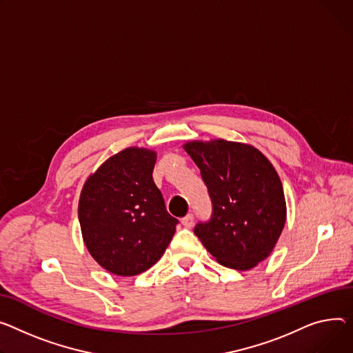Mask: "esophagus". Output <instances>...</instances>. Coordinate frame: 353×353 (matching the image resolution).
Returning a JSON list of instances; mask_svg holds the SVG:
<instances>
[{
	"label": "esophagus",
	"instance_id": "esophagus-1",
	"mask_svg": "<svg viewBox=\"0 0 353 353\" xmlns=\"http://www.w3.org/2000/svg\"><path fill=\"white\" fill-rule=\"evenodd\" d=\"M181 224H183L185 228H192L193 224H194V216H193L192 213L187 214L185 217L181 219Z\"/></svg>",
	"mask_w": 353,
	"mask_h": 353
}]
</instances>
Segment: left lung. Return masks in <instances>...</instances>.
I'll return each instance as SVG.
<instances>
[{"label":"left lung","mask_w":353,"mask_h":353,"mask_svg":"<svg viewBox=\"0 0 353 353\" xmlns=\"http://www.w3.org/2000/svg\"><path fill=\"white\" fill-rule=\"evenodd\" d=\"M200 169L213 205L194 234L228 268L245 271L274 250L287 220L283 183L270 160L254 146L224 139L184 146Z\"/></svg>","instance_id":"obj_1"}]
</instances>
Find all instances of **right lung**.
Masks as SVG:
<instances>
[{"mask_svg": "<svg viewBox=\"0 0 353 353\" xmlns=\"http://www.w3.org/2000/svg\"><path fill=\"white\" fill-rule=\"evenodd\" d=\"M156 152L128 148L88 177L78 217L89 254L106 271L132 276L154 265L172 241V217L153 181Z\"/></svg>", "mask_w": 353, "mask_h": 353, "instance_id": "1", "label": "right lung"}]
</instances>
